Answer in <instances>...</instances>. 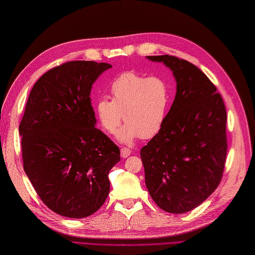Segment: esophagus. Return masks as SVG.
<instances>
[{
    "label": "esophagus",
    "instance_id": "1",
    "mask_svg": "<svg viewBox=\"0 0 255 255\" xmlns=\"http://www.w3.org/2000/svg\"><path fill=\"white\" fill-rule=\"evenodd\" d=\"M120 152H121V156L122 157H128V156L130 155V154H132V150L128 149V148H122L120 150Z\"/></svg>",
    "mask_w": 255,
    "mask_h": 255
}]
</instances>
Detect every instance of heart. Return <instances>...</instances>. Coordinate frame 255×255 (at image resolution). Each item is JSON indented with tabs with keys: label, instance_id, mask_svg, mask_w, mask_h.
Segmentation results:
<instances>
[{
	"label": "heart",
	"instance_id": "heart-1",
	"mask_svg": "<svg viewBox=\"0 0 255 255\" xmlns=\"http://www.w3.org/2000/svg\"><path fill=\"white\" fill-rule=\"evenodd\" d=\"M110 95L112 102L102 98L95 106L97 117L107 133L117 130L122 116L127 122L118 134L122 142L130 143L138 137L148 139L159 132L170 102V91L164 79L123 72L111 83Z\"/></svg>",
	"mask_w": 255,
	"mask_h": 255
}]
</instances>
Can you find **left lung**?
Listing matches in <instances>:
<instances>
[{
	"mask_svg": "<svg viewBox=\"0 0 255 255\" xmlns=\"http://www.w3.org/2000/svg\"><path fill=\"white\" fill-rule=\"evenodd\" d=\"M167 66L176 94L159 132L142 146L145 186L161 210L184 214L204 202L225 169L227 112L210 79L185 59L146 56Z\"/></svg>",
	"mask_w": 255,
	"mask_h": 255,
	"instance_id": "1",
	"label": "left lung"
}]
</instances>
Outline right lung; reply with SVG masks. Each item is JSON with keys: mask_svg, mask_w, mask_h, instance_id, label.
I'll return each instance as SVG.
<instances>
[{"mask_svg": "<svg viewBox=\"0 0 255 255\" xmlns=\"http://www.w3.org/2000/svg\"><path fill=\"white\" fill-rule=\"evenodd\" d=\"M112 65L68 61L45 72L28 96L19 126L24 171L41 201L69 218L103 205L120 150L96 128L92 84Z\"/></svg>", "mask_w": 255, "mask_h": 255, "instance_id": "obj_1", "label": "right lung"}]
</instances>
